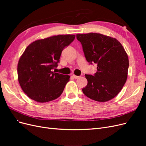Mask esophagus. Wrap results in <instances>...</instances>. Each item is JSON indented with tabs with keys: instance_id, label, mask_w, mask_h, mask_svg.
<instances>
[{
	"instance_id": "1",
	"label": "esophagus",
	"mask_w": 146,
	"mask_h": 146,
	"mask_svg": "<svg viewBox=\"0 0 146 146\" xmlns=\"http://www.w3.org/2000/svg\"><path fill=\"white\" fill-rule=\"evenodd\" d=\"M72 77L74 78L75 79H77V78L80 77V76H76V75H72Z\"/></svg>"
}]
</instances>
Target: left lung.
I'll list each match as a JSON object with an SVG mask.
<instances>
[{"label": "left lung", "instance_id": "8db88e82", "mask_svg": "<svg viewBox=\"0 0 146 146\" xmlns=\"http://www.w3.org/2000/svg\"><path fill=\"white\" fill-rule=\"evenodd\" d=\"M86 61L97 65L93 75L85 74L87 85L83 94L98 102H107L116 97L126 82L129 58L116 39L96 33L77 34Z\"/></svg>", "mask_w": 146, "mask_h": 146}]
</instances>
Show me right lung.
<instances>
[{"label": "right lung", "mask_w": 146, "mask_h": 146, "mask_svg": "<svg viewBox=\"0 0 146 146\" xmlns=\"http://www.w3.org/2000/svg\"><path fill=\"white\" fill-rule=\"evenodd\" d=\"M62 35L39 39L26 48L19 60L17 76L22 90L38 102H47L61 96L70 76L53 71L61 52L75 39Z\"/></svg>", "instance_id": "right-lung-1"}]
</instances>
